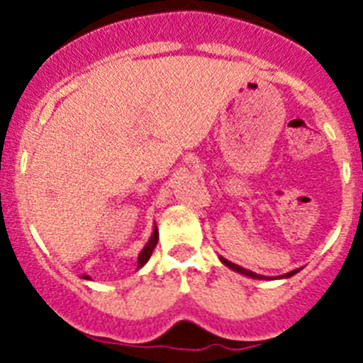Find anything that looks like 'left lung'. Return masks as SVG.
<instances>
[{"label": "left lung", "instance_id": "1", "mask_svg": "<svg viewBox=\"0 0 363 363\" xmlns=\"http://www.w3.org/2000/svg\"><path fill=\"white\" fill-rule=\"evenodd\" d=\"M220 259H221V262H223V264L227 265V267L233 269V271H236V272H240V274H245V277L256 278V280H264V278H265V277H262V274H256V272L247 271V269H243V267H240V265L233 264V262H229V259H225V258H220ZM296 272H298V269H296V271L287 272V274H284V277H281V278H289V277H293V274H296Z\"/></svg>", "mask_w": 363, "mask_h": 363}]
</instances>
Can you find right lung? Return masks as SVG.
Masks as SVG:
<instances>
[{
  "mask_svg": "<svg viewBox=\"0 0 363 363\" xmlns=\"http://www.w3.org/2000/svg\"><path fill=\"white\" fill-rule=\"evenodd\" d=\"M156 243H158V229H154L152 236H150V240H149V243H147L145 249H143V251L140 252V256H138V269L143 267V265L147 264V259H149L150 255H152ZM85 278L89 280V277H85Z\"/></svg>",
  "mask_w": 363,
  "mask_h": 363,
  "instance_id": "1",
  "label": "right lung"
}]
</instances>
